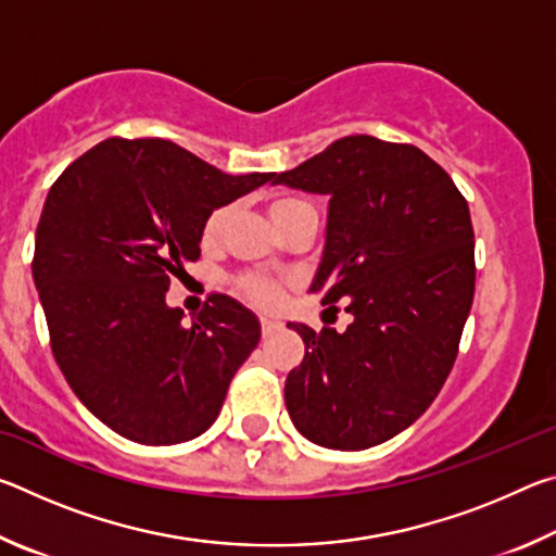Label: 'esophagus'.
I'll return each instance as SVG.
<instances>
[{
    "label": "esophagus",
    "mask_w": 556,
    "mask_h": 556,
    "mask_svg": "<svg viewBox=\"0 0 556 556\" xmlns=\"http://www.w3.org/2000/svg\"><path fill=\"white\" fill-rule=\"evenodd\" d=\"M260 326H262V333L269 336V333H275L277 328H281V321H277L275 316H260Z\"/></svg>",
    "instance_id": "esophagus-1"
}]
</instances>
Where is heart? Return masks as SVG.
Here are the masks:
<instances>
[{
  "label": "heart",
  "mask_w": 556,
  "mask_h": 556,
  "mask_svg": "<svg viewBox=\"0 0 556 556\" xmlns=\"http://www.w3.org/2000/svg\"><path fill=\"white\" fill-rule=\"evenodd\" d=\"M312 211V205L301 199H294V195H279L269 203V218L271 223L277 225V230L285 228L294 218H299L301 213ZM232 218V205H220V208H215L208 213V218L203 220V228H201V240L203 244H213L218 242V238L223 235V230L228 228V223ZM238 291L240 294L252 301V304L257 306H275L279 296H281V287L277 285L275 279L269 277H260V275H244L238 279Z\"/></svg>",
  "instance_id": "b5f03b06"
}]
</instances>
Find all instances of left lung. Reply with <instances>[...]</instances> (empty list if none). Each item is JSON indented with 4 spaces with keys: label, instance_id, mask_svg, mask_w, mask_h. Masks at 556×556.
Listing matches in <instances>:
<instances>
[{
    "label": "left lung",
    "instance_id": "left-lung-1",
    "mask_svg": "<svg viewBox=\"0 0 556 556\" xmlns=\"http://www.w3.org/2000/svg\"><path fill=\"white\" fill-rule=\"evenodd\" d=\"M271 184L328 195L324 257L312 291L353 324L304 338L287 375L294 427L318 446L361 451L397 437L444 388L473 304L468 203L434 159L370 135L336 139Z\"/></svg>",
    "mask_w": 556,
    "mask_h": 556
}]
</instances>
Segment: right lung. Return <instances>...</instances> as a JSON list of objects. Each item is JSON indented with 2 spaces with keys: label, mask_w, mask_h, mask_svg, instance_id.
Returning a JSON list of instances; mask_svg holds the SVG:
<instances>
[{
  "label": "right lung",
  "mask_w": 556,
  "mask_h": 556,
  "mask_svg": "<svg viewBox=\"0 0 556 556\" xmlns=\"http://www.w3.org/2000/svg\"><path fill=\"white\" fill-rule=\"evenodd\" d=\"M230 176L168 139H105L46 195L31 275L51 351L78 400L119 437L191 441L260 343L257 316L215 294L191 326L166 306L201 257L208 213L271 181Z\"/></svg>",
  "instance_id": "obj_1"
}]
</instances>
